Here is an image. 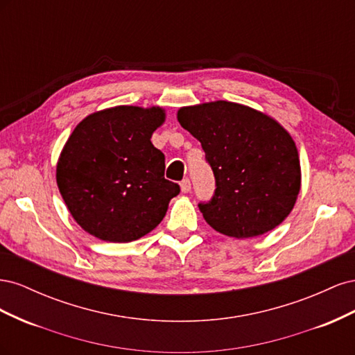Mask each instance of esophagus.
Listing matches in <instances>:
<instances>
[{
    "label": "esophagus",
    "mask_w": 355,
    "mask_h": 355,
    "mask_svg": "<svg viewBox=\"0 0 355 355\" xmlns=\"http://www.w3.org/2000/svg\"><path fill=\"white\" fill-rule=\"evenodd\" d=\"M180 191L184 192V194H187V192L191 191V180L189 179H184L180 182Z\"/></svg>",
    "instance_id": "obj_1"
}]
</instances>
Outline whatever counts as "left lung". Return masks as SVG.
<instances>
[{"instance_id":"obj_1","label":"left lung","mask_w":355,"mask_h":355,"mask_svg":"<svg viewBox=\"0 0 355 355\" xmlns=\"http://www.w3.org/2000/svg\"><path fill=\"white\" fill-rule=\"evenodd\" d=\"M178 121L200 141L216 179L211 201L198 204L214 231L252 239L288 216L302 175L296 144L280 123L227 101L182 106Z\"/></svg>"}]
</instances>
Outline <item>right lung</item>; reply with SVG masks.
I'll return each mask as SVG.
<instances>
[{
	"mask_svg": "<svg viewBox=\"0 0 355 355\" xmlns=\"http://www.w3.org/2000/svg\"><path fill=\"white\" fill-rule=\"evenodd\" d=\"M161 106L120 105L77 124L63 145L56 182L73 220L93 237L130 243L158 227L179 185L164 179V154L151 137Z\"/></svg>",
	"mask_w": 355,
	"mask_h": 355,
	"instance_id": "add662e5",
	"label": "right lung"
}]
</instances>
